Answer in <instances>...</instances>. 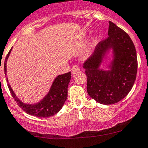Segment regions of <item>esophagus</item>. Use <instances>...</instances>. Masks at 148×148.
Instances as JSON below:
<instances>
[{
  "instance_id": "esophagus-1",
  "label": "esophagus",
  "mask_w": 148,
  "mask_h": 148,
  "mask_svg": "<svg viewBox=\"0 0 148 148\" xmlns=\"http://www.w3.org/2000/svg\"><path fill=\"white\" fill-rule=\"evenodd\" d=\"M79 71H80V67L78 65H74L73 67H72L71 72L73 75H74V74H76V73H78Z\"/></svg>"
}]
</instances>
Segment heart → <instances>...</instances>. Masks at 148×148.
Masks as SVG:
<instances>
[{"instance_id":"b5f03b06","label":"heart","mask_w":148,"mask_h":148,"mask_svg":"<svg viewBox=\"0 0 148 148\" xmlns=\"http://www.w3.org/2000/svg\"><path fill=\"white\" fill-rule=\"evenodd\" d=\"M98 42H99V38L97 36H94L91 38V40H90L89 43H88V46H87V51L89 52L91 51L92 49H94L95 48V46L97 45Z\"/></svg>"}]
</instances>
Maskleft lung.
Listing matches in <instances>:
<instances>
[{
    "mask_svg": "<svg viewBox=\"0 0 148 148\" xmlns=\"http://www.w3.org/2000/svg\"><path fill=\"white\" fill-rule=\"evenodd\" d=\"M108 34L83 65L87 76V92L102 105L123 99L133 87L137 73L136 49L129 35L110 21ZM110 50L113 60L109 69L102 70L100 66Z\"/></svg>",
    "mask_w": 148,
    "mask_h": 148,
    "instance_id": "obj_1",
    "label": "left lung"
}]
</instances>
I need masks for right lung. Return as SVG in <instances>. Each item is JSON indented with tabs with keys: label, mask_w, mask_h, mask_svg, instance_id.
I'll use <instances>...</instances> for the list:
<instances>
[{
	"label": "right lung",
	"mask_w": 148,
	"mask_h": 148,
	"mask_svg": "<svg viewBox=\"0 0 148 148\" xmlns=\"http://www.w3.org/2000/svg\"><path fill=\"white\" fill-rule=\"evenodd\" d=\"M12 48L7 54L4 62V72H5L8 87L14 100L17 105L25 112L31 115H34L39 118H48L57 114L64 105L67 97V87L71 78V73L59 75L56 77L52 83L50 90L46 96L39 102L36 104L24 103L16 96L10 84H8V78L6 77V62Z\"/></svg>",
	"instance_id": "add662e5"
}]
</instances>
